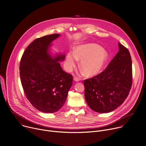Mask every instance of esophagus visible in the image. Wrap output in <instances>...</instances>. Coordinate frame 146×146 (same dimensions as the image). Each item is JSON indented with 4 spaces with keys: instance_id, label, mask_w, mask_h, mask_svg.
<instances>
[{
    "instance_id": "1",
    "label": "esophagus",
    "mask_w": 146,
    "mask_h": 146,
    "mask_svg": "<svg viewBox=\"0 0 146 146\" xmlns=\"http://www.w3.org/2000/svg\"><path fill=\"white\" fill-rule=\"evenodd\" d=\"M73 79H74V81H75V82H79V80H80V79H79V78H75V77H74V78H73Z\"/></svg>"
}]
</instances>
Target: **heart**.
<instances>
[{"label": "heart", "instance_id": "1", "mask_svg": "<svg viewBox=\"0 0 146 146\" xmlns=\"http://www.w3.org/2000/svg\"><path fill=\"white\" fill-rule=\"evenodd\" d=\"M109 57L104 48L95 43H86L76 46L74 52L67 53L65 68L71 71L75 67L78 60H80V67L85 74L93 76L99 74L103 68Z\"/></svg>", "mask_w": 146, "mask_h": 146}]
</instances>
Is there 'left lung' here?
<instances>
[{"instance_id":"1","label":"left lung","mask_w":146,"mask_h":146,"mask_svg":"<svg viewBox=\"0 0 146 146\" xmlns=\"http://www.w3.org/2000/svg\"><path fill=\"white\" fill-rule=\"evenodd\" d=\"M119 52L106 70L84 80L85 98L89 107L99 113L112 111L127 97L132 84V60L129 50L118 43Z\"/></svg>"}]
</instances>
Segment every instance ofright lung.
I'll list each match as a JSON object with an SVG mask.
<instances>
[{
    "mask_svg": "<svg viewBox=\"0 0 146 146\" xmlns=\"http://www.w3.org/2000/svg\"><path fill=\"white\" fill-rule=\"evenodd\" d=\"M60 36L54 34L35 39L26 48L20 61V79L27 98L45 113L61 108L72 85V76L64 72L60 64L66 55L50 52L52 42Z\"/></svg>",
    "mask_w": 146,
    "mask_h": 146,
    "instance_id": "right-lung-1",
    "label": "right lung"
}]
</instances>
